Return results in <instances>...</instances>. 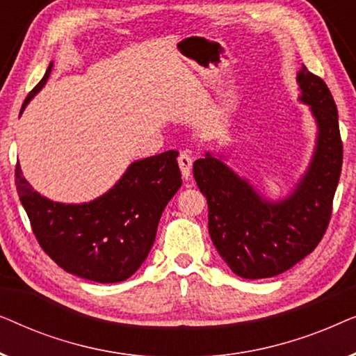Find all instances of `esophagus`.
<instances>
[{"instance_id": "esophagus-1", "label": "esophagus", "mask_w": 356, "mask_h": 356, "mask_svg": "<svg viewBox=\"0 0 356 356\" xmlns=\"http://www.w3.org/2000/svg\"><path fill=\"white\" fill-rule=\"evenodd\" d=\"M178 165L181 168V175L184 179L191 178V168H193V157L188 152H181L178 157Z\"/></svg>"}]
</instances>
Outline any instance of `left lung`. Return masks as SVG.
<instances>
[{
  "label": "left lung",
  "mask_w": 356,
  "mask_h": 356,
  "mask_svg": "<svg viewBox=\"0 0 356 356\" xmlns=\"http://www.w3.org/2000/svg\"><path fill=\"white\" fill-rule=\"evenodd\" d=\"M298 100L318 124L313 157L289 196L270 201L238 177L222 155L194 162V179L207 199L209 233L227 266L243 279H267L289 270L323 240L342 172V139L332 94L321 77L301 67Z\"/></svg>",
  "instance_id": "left-lung-1"
}]
</instances>
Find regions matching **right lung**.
<instances>
[{"instance_id":"obj_1","label":"right lung","mask_w":356,"mask_h":356,"mask_svg":"<svg viewBox=\"0 0 356 356\" xmlns=\"http://www.w3.org/2000/svg\"><path fill=\"white\" fill-rule=\"evenodd\" d=\"M43 79L24 102L22 110L50 77ZM177 150L136 160L115 186L82 204L55 202L33 191L21 167L16 186L32 230L42 250L61 269L99 284L129 279L147 257L159 220L170 199L181 186Z\"/></svg>"}]
</instances>
